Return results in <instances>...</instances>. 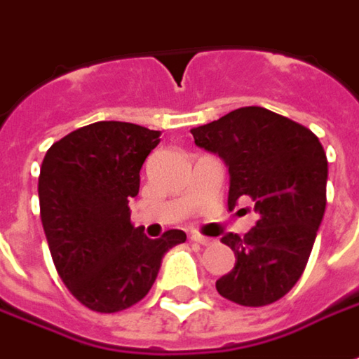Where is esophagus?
I'll return each mask as SVG.
<instances>
[{"mask_svg": "<svg viewBox=\"0 0 359 359\" xmlns=\"http://www.w3.org/2000/svg\"><path fill=\"white\" fill-rule=\"evenodd\" d=\"M191 241L198 242V244H203V246H208V244H212V238H208V236H203V234H191Z\"/></svg>", "mask_w": 359, "mask_h": 359, "instance_id": "esophagus-1", "label": "esophagus"}]
</instances>
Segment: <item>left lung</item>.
Here are the masks:
<instances>
[{
  "instance_id": "left-lung-1",
  "label": "left lung",
  "mask_w": 359,
  "mask_h": 359,
  "mask_svg": "<svg viewBox=\"0 0 359 359\" xmlns=\"http://www.w3.org/2000/svg\"><path fill=\"white\" fill-rule=\"evenodd\" d=\"M194 144L229 168V208L252 201L258 220L220 242L236 256L217 290L241 306H268L300 280L326 210L327 158L314 133L264 107H241L191 129ZM244 210V208H242Z\"/></svg>"
}]
</instances>
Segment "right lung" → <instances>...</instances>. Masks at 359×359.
<instances>
[{"mask_svg": "<svg viewBox=\"0 0 359 359\" xmlns=\"http://www.w3.org/2000/svg\"><path fill=\"white\" fill-rule=\"evenodd\" d=\"M158 137L141 125L99 121L69 133L43 158L39 206L51 258L69 292L93 312L142 300L163 256L187 241L182 230L151 241L130 224L129 203Z\"/></svg>", "mask_w": 359, "mask_h": 359, "instance_id": "obj_1", "label": "right lung"}]
</instances>
